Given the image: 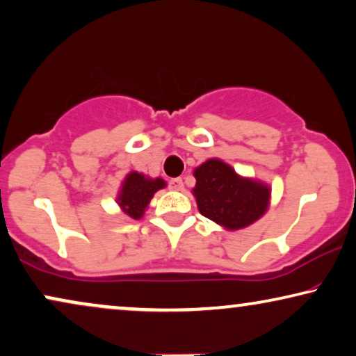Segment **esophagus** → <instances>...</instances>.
<instances>
[{
  "instance_id": "34e87169",
  "label": "esophagus",
  "mask_w": 356,
  "mask_h": 356,
  "mask_svg": "<svg viewBox=\"0 0 356 356\" xmlns=\"http://www.w3.org/2000/svg\"><path fill=\"white\" fill-rule=\"evenodd\" d=\"M168 188L173 191H181L183 189V179L181 178H172L168 181Z\"/></svg>"
}]
</instances>
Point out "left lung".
Listing matches in <instances>:
<instances>
[{
    "mask_svg": "<svg viewBox=\"0 0 356 356\" xmlns=\"http://www.w3.org/2000/svg\"><path fill=\"white\" fill-rule=\"evenodd\" d=\"M193 195L204 218L227 230L247 227L268 209L271 191L265 183L243 178L219 159L204 161L195 170Z\"/></svg>",
    "mask_w": 356,
    "mask_h": 356,
    "instance_id": "1",
    "label": "left lung"
}]
</instances>
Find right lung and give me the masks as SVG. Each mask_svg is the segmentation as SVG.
I'll return each instance as SVG.
<instances>
[{"mask_svg":"<svg viewBox=\"0 0 356 356\" xmlns=\"http://www.w3.org/2000/svg\"><path fill=\"white\" fill-rule=\"evenodd\" d=\"M165 186L167 183L161 178L152 179L142 173L131 172L124 178L122 186L119 189L118 204L129 218L140 219L155 193Z\"/></svg>","mask_w":356,"mask_h":356,"instance_id":"1","label":"right lung"}]
</instances>
